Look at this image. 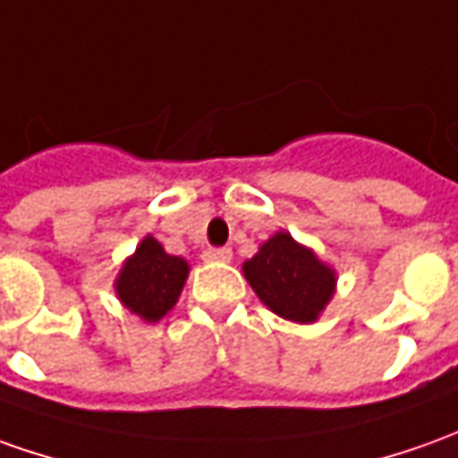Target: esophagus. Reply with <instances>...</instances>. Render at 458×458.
Here are the masks:
<instances>
[{
    "instance_id": "34e87169",
    "label": "esophagus",
    "mask_w": 458,
    "mask_h": 458,
    "mask_svg": "<svg viewBox=\"0 0 458 458\" xmlns=\"http://www.w3.org/2000/svg\"><path fill=\"white\" fill-rule=\"evenodd\" d=\"M203 258L208 263H230L233 250H230V248H208L203 253Z\"/></svg>"
}]
</instances>
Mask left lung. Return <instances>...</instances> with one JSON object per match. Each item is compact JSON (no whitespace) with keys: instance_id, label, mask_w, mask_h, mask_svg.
<instances>
[{"instance_id":"obj_1","label":"left lung","mask_w":458,"mask_h":458,"mask_svg":"<svg viewBox=\"0 0 458 458\" xmlns=\"http://www.w3.org/2000/svg\"><path fill=\"white\" fill-rule=\"evenodd\" d=\"M242 276L263 306L293 323H316L338 283V273L285 230L260 242L258 253L242 263Z\"/></svg>"}]
</instances>
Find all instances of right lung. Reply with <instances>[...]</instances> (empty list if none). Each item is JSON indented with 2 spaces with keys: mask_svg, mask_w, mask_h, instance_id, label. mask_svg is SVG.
<instances>
[{
  "mask_svg": "<svg viewBox=\"0 0 458 458\" xmlns=\"http://www.w3.org/2000/svg\"><path fill=\"white\" fill-rule=\"evenodd\" d=\"M188 273L185 258L165 253L163 242L145 235L135 253L124 258L114 278V293L130 313L145 323H157L175 308Z\"/></svg>",
  "mask_w": 458,
  "mask_h": 458,
  "instance_id": "right-lung-1",
  "label": "right lung"
}]
</instances>
